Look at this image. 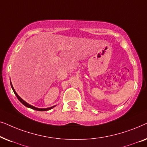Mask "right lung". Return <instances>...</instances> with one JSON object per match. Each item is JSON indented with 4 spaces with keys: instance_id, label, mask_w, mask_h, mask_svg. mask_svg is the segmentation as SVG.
Here are the masks:
<instances>
[{
    "instance_id": "right-lung-1",
    "label": "right lung",
    "mask_w": 147,
    "mask_h": 147,
    "mask_svg": "<svg viewBox=\"0 0 147 147\" xmlns=\"http://www.w3.org/2000/svg\"><path fill=\"white\" fill-rule=\"evenodd\" d=\"M11 86L12 89H13V90L14 93H15V94L16 95V96H17V98H18V100H19V101L21 102V103L23 104V105H25V106H26V107H28V108H31V109L35 110H37V111H47V110H51V109H52V108H53L55 107V106H52V107L47 108H36V107H35V106H33L30 105L29 104H28V103H27V102H26L25 101H24V100H23V99H22V98H21V97H20V96H19V95H18V94H17V92H15V89H14V88H13V85H12L11 82Z\"/></svg>"
}]
</instances>
